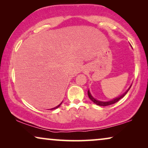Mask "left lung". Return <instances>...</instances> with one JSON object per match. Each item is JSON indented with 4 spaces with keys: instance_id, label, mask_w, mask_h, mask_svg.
<instances>
[{
    "instance_id": "left-lung-1",
    "label": "left lung",
    "mask_w": 148,
    "mask_h": 148,
    "mask_svg": "<svg viewBox=\"0 0 148 148\" xmlns=\"http://www.w3.org/2000/svg\"><path fill=\"white\" fill-rule=\"evenodd\" d=\"M131 86H132V85H131V86L129 87L128 90H127L126 91V92H125L124 93V94L121 95V96L117 97V98L113 99V100H112L108 101V102H102V101H99V100H96V99H95V98H94V97H93V96H92V95H91L90 91H89V90H88V96H89V98H90V100H92L93 102L95 103V104H96L98 105V106H109V105H111V104H114V103H116V102H118L119 100H120L121 98H123V97H124V96H125V95H126L127 93L128 92V91L129 90V89L131 88Z\"/></svg>"
}]
</instances>
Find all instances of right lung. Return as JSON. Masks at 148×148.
<instances>
[{
    "label": "right lung",
    "instance_id": "add662e5",
    "mask_svg": "<svg viewBox=\"0 0 148 148\" xmlns=\"http://www.w3.org/2000/svg\"><path fill=\"white\" fill-rule=\"evenodd\" d=\"M62 102L61 103H60V104L59 105H58V106H57L54 107V108H51V109H50V110H54V109H56V108H58V107H59V106H60V105H61V104H62Z\"/></svg>",
    "mask_w": 148,
    "mask_h": 148
}]
</instances>
